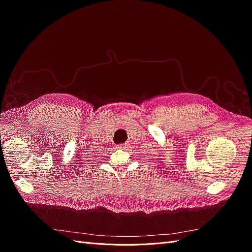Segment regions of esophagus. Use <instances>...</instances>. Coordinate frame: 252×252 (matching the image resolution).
I'll return each mask as SVG.
<instances>
[{
	"label": "esophagus",
	"mask_w": 252,
	"mask_h": 252,
	"mask_svg": "<svg viewBox=\"0 0 252 252\" xmlns=\"http://www.w3.org/2000/svg\"><path fill=\"white\" fill-rule=\"evenodd\" d=\"M126 147H127V144H119L117 146L118 149H126Z\"/></svg>",
	"instance_id": "34e87169"
}]
</instances>
